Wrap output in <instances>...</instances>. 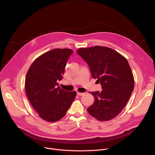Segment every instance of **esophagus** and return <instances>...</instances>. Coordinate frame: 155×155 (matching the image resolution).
I'll use <instances>...</instances> for the list:
<instances>
[{
  "label": "esophagus",
  "instance_id": "esophagus-1",
  "mask_svg": "<svg viewBox=\"0 0 155 155\" xmlns=\"http://www.w3.org/2000/svg\"><path fill=\"white\" fill-rule=\"evenodd\" d=\"M83 94H84V93H80V92H77V94L78 96H82Z\"/></svg>",
  "mask_w": 155,
  "mask_h": 155
}]
</instances>
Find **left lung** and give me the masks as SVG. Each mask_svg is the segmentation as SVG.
<instances>
[{"instance_id": "1", "label": "left lung", "mask_w": 155, "mask_h": 155, "mask_svg": "<svg viewBox=\"0 0 155 155\" xmlns=\"http://www.w3.org/2000/svg\"><path fill=\"white\" fill-rule=\"evenodd\" d=\"M89 66L91 76L102 86V91L90 93L94 104L87 108L101 121L116 117L126 105L134 87L133 74L127 59L114 50L96 46L77 51Z\"/></svg>"}]
</instances>
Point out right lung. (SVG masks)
Segmentation results:
<instances>
[{"label":"right lung","mask_w":155,"mask_h":155,"mask_svg":"<svg viewBox=\"0 0 155 155\" xmlns=\"http://www.w3.org/2000/svg\"><path fill=\"white\" fill-rule=\"evenodd\" d=\"M73 51L56 48L43 54L31 65L25 80V90L32 106L43 120L55 122L64 117L77 93L58 86L66 63Z\"/></svg>","instance_id":"1"}]
</instances>
